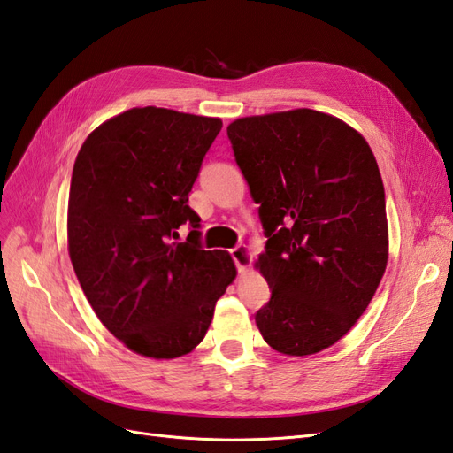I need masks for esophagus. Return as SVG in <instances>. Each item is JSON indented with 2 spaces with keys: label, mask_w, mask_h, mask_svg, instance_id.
<instances>
[{
  "label": "esophagus",
  "mask_w": 453,
  "mask_h": 453,
  "mask_svg": "<svg viewBox=\"0 0 453 453\" xmlns=\"http://www.w3.org/2000/svg\"><path fill=\"white\" fill-rule=\"evenodd\" d=\"M232 260H234V265L238 268V272H245L250 266H251V260H253V253L251 250L248 248V245H238V248L230 250L228 251Z\"/></svg>",
  "instance_id": "esophagus-1"
}]
</instances>
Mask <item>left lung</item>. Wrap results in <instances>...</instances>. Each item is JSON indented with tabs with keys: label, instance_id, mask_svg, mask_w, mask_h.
Here are the masks:
<instances>
[{
	"label": "left lung",
	"instance_id": "8db88e82",
	"mask_svg": "<svg viewBox=\"0 0 453 453\" xmlns=\"http://www.w3.org/2000/svg\"><path fill=\"white\" fill-rule=\"evenodd\" d=\"M226 134L268 238L258 268L272 296L255 323L280 353H318L357 323L386 272L376 158L359 132L313 109L238 119Z\"/></svg>",
	"mask_w": 453,
	"mask_h": 453
}]
</instances>
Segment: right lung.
<instances>
[{"instance_id":"1","label":"right lung","mask_w":453,"mask_h":453,"mask_svg":"<svg viewBox=\"0 0 453 453\" xmlns=\"http://www.w3.org/2000/svg\"><path fill=\"white\" fill-rule=\"evenodd\" d=\"M221 119L134 107L81 147L67 202L77 280L104 326L132 351L173 359L208 333L236 278L226 251H205L193 188ZM191 232L179 242L180 226Z\"/></svg>"}]
</instances>
